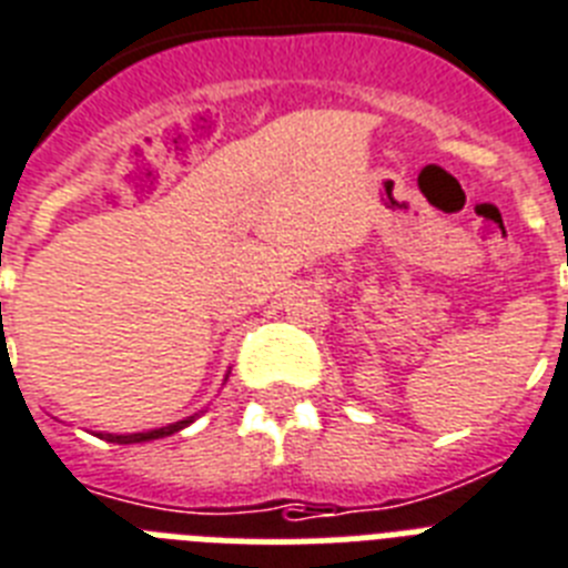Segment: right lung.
<instances>
[{"mask_svg":"<svg viewBox=\"0 0 568 568\" xmlns=\"http://www.w3.org/2000/svg\"><path fill=\"white\" fill-rule=\"evenodd\" d=\"M195 416L184 418V422H175V424H166V427H159V430H146V433H98L100 438H106V442H114V445H138V442H152V438H164V436H173V433L184 430L187 424H193Z\"/></svg>","mask_w":568,"mask_h":568,"instance_id":"obj_1","label":"right lung"}]
</instances>
